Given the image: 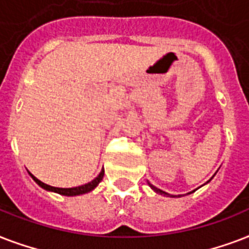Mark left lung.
<instances>
[{
  "label": "left lung",
  "instance_id": "1",
  "mask_svg": "<svg viewBox=\"0 0 249 249\" xmlns=\"http://www.w3.org/2000/svg\"><path fill=\"white\" fill-rule=\"evenodd\" d=\"M149 186H151L152 190H155L156 192H157V194H161V195H165V196H169V194H166V192H163L162 190H160V188H157V187L152 186V184H149Z\"/></svg>",
  "mask_w": 249,
  "mask_h": 249
}]
</instances>
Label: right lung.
Instances as JSON below:
<instances>
[{
	"mask_svg": "<svg viewBox=\"0 0 249 249\" xmlns=\"http://www.w3.org/2000/svg\"><path fill=\"white\" fill-rule=\"evenodd\" d=\"M30 175L32 177L35 182L37 183L38 186L42 187L44 190L46 191H53V192H57L59 195H65V196H76V195H83V194H87V192H89L94 188V187L97 186L98 183L101 182L104 178V170H101V173L97 175V178H94L92 182L87 183V184H83V186H79V187H72V188H58V187H52L49 184H45V183H42L41 180H38L36 177L31 174Z\"/></svg>",
	"mask_w": 249,
	"mask_h": 249,
	"instance_id": "obj_1",
	"label": "right lung"
}]
</instances>
